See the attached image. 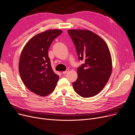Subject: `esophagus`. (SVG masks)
I'll use <instances>...</instances> for the list:
<instances>
[{"instance_id":"1","label":"esophagus","mask_w":135,"mask_h":135,"mask_svg":"<svg viewBox=\"0 0 135 135\" xmlns=\"http://www.w3.org/2000/svg\"><path fill=\"white\" fill-rule=\"evenodd\" d=\"M69 69H67L66 71H62V74H66V73H68L69 72Z\"/></svg>"}]
</instances>
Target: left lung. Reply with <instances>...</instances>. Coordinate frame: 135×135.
<instances>
[{
	"label": "left lung",
	"instance_id": "1",
	"mask_svg": "<svg viewBox=\"0 0 135 135\" xmlns=\"http://www.w3.org/2000/svg\"><path fill=\"white\" fill-rule=\"evenodd\" d=\"M68 32L75 46L79 60L84 63L77 69L73 82L74 90L83 98L96 95L104 88L111 75V55L105 41L88 30L71 29Z\"/></svg>",
	"mask_w": 135,
	"mask_h": 135
}]
</instances>
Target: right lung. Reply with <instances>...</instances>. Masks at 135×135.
I'll list each match as a JSON object with an SVG mask.
<instances>
[{
  "label": "right lung",
  "instance_id": "obj_1",
  "mask_svg": "<svg viewBox=\"0 0 135 135\" xmlns=\"http://www.w3.org/2000/svg\"><path fill=\"white\" fill-rule=\"evenodd\" d=\"M50 29L31 38L22 51L18 69L21 80L27 88L41 97L51 94L59 80L51 67L48 51L54 40L62 33Z\"/></svg>",
  "mask_w": 135,
  "mask_h": 135
}]
</instances>
